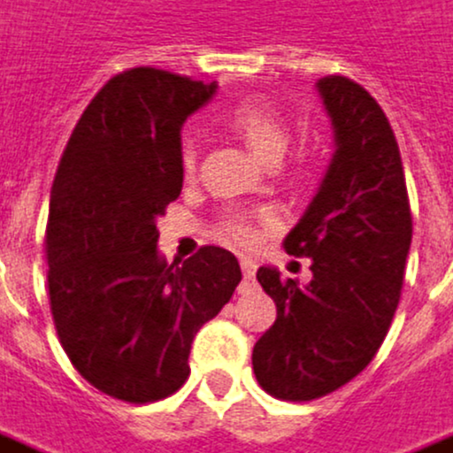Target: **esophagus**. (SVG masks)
<instances>
[{"instance_id": "obj_1", "label": "esophagus", "mask_w": 453, "mask_h": 453, "mask_svg": "<svg viewBox=\"0 0 453 453\" xmlns=\"http://www.w3.org/2000/svg\"><path fill=\"white\" fill-rule=\"evenodd\" d=\"M242 273H244V283H242V293L251 291L257 286V264L251 258H242Z\"/></svg>"}]
</instances>
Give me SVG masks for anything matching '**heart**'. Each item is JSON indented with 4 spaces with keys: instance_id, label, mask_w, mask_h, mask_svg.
Masks as SVG:
<instances>
[{
    "instance_id": "heart-1",
    "label": "heart",
    "mask_w": 453,
    "mask_h": 453,
    "mask_svg": "<svg viewBox=\"0 0 453 453\" xmlns=\"http://www.w3.org/2000/svg\"><path fill=\"white\" fill-rule=\"evenodd\" d=\"M221 126L229 127L234 135L242 137L246 145L266 162H279L288 148V142H291L288 126L283 123L279 111L261 98H244V101L234 103L232 108L221 115ZM180 165H182V173L187 177L195 173L196 145L192 140L182 142ZM219 234L221 239H226L232 244H249L257 236L251 219L246 214H236V211L221 219Z\"/></svg>"
}]
</instances>
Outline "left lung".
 Instances as JSON below:
<instances>
[{
    "mask_svg": "<svg viewBox=\"0 0 453 453\" xmlns=\"http://www.w3.org/2000/svg\"><path fill=\"white\" fill-rule=\"evenodd\" d=\"M335 152L303 217L283 239L311 258L308 286L261 266L276 323L254 345V375L268 395L311 402L360 375L395 318L411 244V214L388 115L345 76L316 83Z\"/></svg>",
    "mask_w": 453,
    "mask_h": 453,
    "instance_id": "obj_1",
    "label": "left lung"
}]
</instances>
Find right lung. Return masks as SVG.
<instances>
[{"label":"right lung","mask_w":453,"mask_h":453,"mask_svg":"<svg viewBox=\"0 0 453 453\" xmlns=\"http://www.w3.org/2000/svg\"><path fill=\"white\" fill-rule=\"evenodd\" d=\"M217 83L160 68L113 76L68 137L49 204V298L68 360L96 389L133 404L189 377L196 330L242 280L232 251L204 246L167 264L157 217L182 192L180 130Z\"/></svg>","instance_id":"add662e5"}]
</instances>
